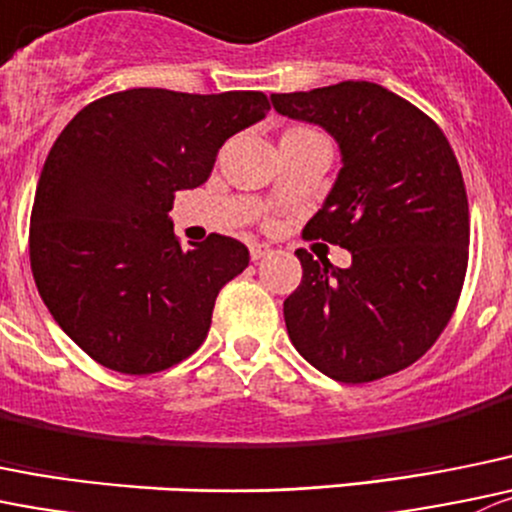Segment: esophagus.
Returning <instances> with one entry per match:
<instances>
[{"instance_id": "1", "label": "esophagus", "mask_w": 512, "mask_h": 512, "mask_svg": "<svg viewBox=\"0 0 512 512\" xmlns=\"http://www.w3.org/2000/svg\"><path fill=\"white\" fill-rule=\"evenodd\" d=\"M265 255H270V247L260 245V242H252L250 245V257L252 260H262Z\"/></svg>"}]
</instances>
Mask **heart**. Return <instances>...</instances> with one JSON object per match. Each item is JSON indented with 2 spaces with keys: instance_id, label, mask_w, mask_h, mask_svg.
I'll return each instance as SVG.
<instances>
[{
  "instance_id": "1",
  "label": "heart",
  "mask_w": 512,
  "mask_h": 512,
  "mask_svg": "<svg viewBox=\"0 0 512 512\" xmlns=\"http://www.w3.org/2000/svg\"><path fill=\"white\" fill-rule=\"evenodd\" d=\"M317 142H325V137L307 124H292L280 135V145H317Z\"/></svg>"
}]
</instances>
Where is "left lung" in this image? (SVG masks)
Listing matches in <instances>:
<instances>
[{
    "label": "left lung",
    "instance_id": "obj_1",
    "mask_svg": "<svg viewBox=\"0 0 512 512\" xmlns=\"http://www.w3.org/2000/svg\"><path fill=\"white\" fill-rule=\"evenodd\" d=\"M272 107L340 145L335 187L302 235L352 255L342 270L295 252L302 282L285 300L287 335L337 382L395 375L435 345L463 290L470 212L453 147L428 114L372 82L272 94Z\"/></svg>",
    "mask_w": 512,
    "mask_h": 512
}]
</instances>
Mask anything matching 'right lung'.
<instances>
[{
  "mask_svg": "<svg viewBox=\"0 0 512 512\" xmlns=\"http://www.w3.org/2000/svg\"><path fill=\"white\" fill-rule=\"evenodd\" d=\"M267 109L262 92L137 87L89 102L57 137L34 195L29 262L57 325L99 365L152 375L205 342L217 295L250 252L215 232L182 250L167 212Z\"/></svg>",
  "mask_w": 512,
  "mask_h": 512,
  "instance_id": "add662e5",
  "label": "right lung"
}]
</instances>
